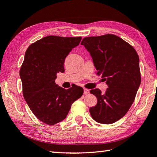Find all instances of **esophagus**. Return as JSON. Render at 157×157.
I'll return each instance as SVG.
<instances>
[{"mask_svg":"<svg viewBox=\"0 0 157 157\" xmlns=\"http://www.w3.org/2000/svg\"><path fill=\"white\" fill-rule=\"evenodd\" d=\"M89 93H90L89 90L86 89V88H84V95H88V94Z\"/></svg>","mask_w":157,"mask_h":157,"instance_id":"1","label":"esophagus"}]
</instances>
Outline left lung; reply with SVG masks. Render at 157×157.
Segmentation results:
<instances>
[{
	"label": "left lung",
	"instance_id": "obj_1",
	"mask_svg": "<svg viewBox=\"0 0 157 157\" xmlns=\"http://www.w3.org/2000/svg\"><path fill=\"white\" fill-rule=\"evenodd\" d=\"M89 51L98 73L108 88L90 90L98 103L89 111L100 124L115 123L126 115L132 106L141 84L139 58L132 45L113 34L84 38L81 42Z\"/></svg>",
	"mask_w": 157,
	"mask_h": 157
}]
</instances>
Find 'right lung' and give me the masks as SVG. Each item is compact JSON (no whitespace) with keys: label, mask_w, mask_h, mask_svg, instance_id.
Listing matches in <instances>:
<instances>
[{"label":"right lung","mask_w":157,"mask_h":157,"mask_svg":"<svg viewBox=\"0 0 157 157\" xmlns=\"http://www.w3.org/2000/svg\"><path fill=\"white\" fill-rule=\"evenodd\" d=\"M81 37L49 36L29 45L20 69L24 98L40 121L54 125L66 118L71 105L83 95L75 86L69 89L57 86L58 73L64 72L67 56L78 46Z\"/></svg>","instance_id":"obj_1"}]
</instances>
